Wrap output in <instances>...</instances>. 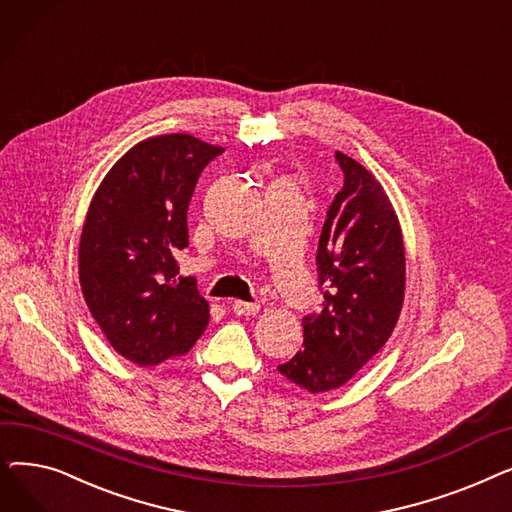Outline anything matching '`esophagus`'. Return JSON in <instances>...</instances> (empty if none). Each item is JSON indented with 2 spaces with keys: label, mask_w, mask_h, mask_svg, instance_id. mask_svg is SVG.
Here are the masks:
<instances>
[{
  "label": "esophagus",
  "mask_w": 512,
  "mask_h": 512,
  "mask_svg": "<svg viewBox=\"0 0 512 512\" xmlns=\"http://www.w3.org/2000/svg\"><path fill=\"white\" fill-rule=\"evenodd\" d=\"M234 315H255L259 311V303H249V301H234L232 303Z\"/></svg>",
  "instance_id": "esophagus-1"
}]
</instances>
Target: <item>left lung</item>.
Listing matches in <instances>:
<instances>
[{"instance_id":"obj_1","label":"left lung","mask_w":512,"mask_h":512,"mask_svg":"<svg viewBox=\"0 0 512 512\" xmlns=\"http://www.w3.org/2000/svg\"><path fill=\"white\" fill-rule=\"evenodd\" d=\"M344 184L317 245L324 309L303 317V348L278 371L317 394L344 386L388 342L405 299V245L394 207L371 172L336 151Z\"/></svg>"}]
</instances>
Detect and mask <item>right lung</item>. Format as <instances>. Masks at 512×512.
I'll use <instances>...</instances> for the list:
<instances>
[{"mask_svg": "<svg viewBox=\"0 0 512 512\" xmlns=\"http://www.w3.org/2000/svg\"><path fill=\"white\" fill-rule=\"evenodd\" d=\"M224 149L191 134L134 145L107 172L78 247L87 307L114 351L141 367L191 351L209 324L197 280L178 276L195 184Z\"/></svg>", "mask_w": 512, "mask_h": 512, "instance_id": "obj_1", "label": "right lung"}]
</instances>
